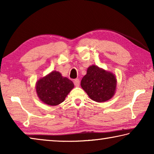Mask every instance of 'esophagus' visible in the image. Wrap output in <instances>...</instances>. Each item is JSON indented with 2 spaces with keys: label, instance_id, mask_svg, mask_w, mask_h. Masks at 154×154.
I'll use <instances>...</instances> for the list:
<instances>
[{
  "label": "esophagus",
  "instance_id": "obj_1",
  "mask_svg": "<svg viewBox=\"0 0 154 154\" xmlns=\"http://www.w3.org/2000/svg\"><path fill=\"white\" fill-rule=\"evenodd\" d=\"M79 79H76L74 80V84L76 87H79Z\"/></svg>",
  "mask_w": 154,
  "mask_h": 154
}]
</instances>
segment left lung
I'll return each mask as SVG.
<instances>
[{
  "label": "left lung",
  "mask_w": 154,
  "mask_h": 154,
  "mask_svg": "<svg viewBox=\"0 0 154 154\" xmlns=\"http://www.w3.org/2000/svg\"><path fill=\"white\" fill-rule=\"evenodd\" d=\"M81 86L92 100L103 103L116 94L117 79L113 72L92 65L88 68L86 75L82 78Z\"/></svg>",
  "instance_id": "obj_1"
}]
</instances>
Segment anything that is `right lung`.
<instances>
[{
  "mask_svg": "<svg viewBox=\"0 0 154 154\" xmlns=\"http://www.w3.org/2000/svg\"><path fill=\"white\" fill-rule=\"evenodd\" d=\"M73 88L74 83L72 81L56 71L41 77L35 85L38 98L49 106H56L64 102Z\"/></svg>",
  "mask_w": 154,
  "mask_h": 154,
  "instance_id": "1",
  "label": "right lung"
}]
</instances>
